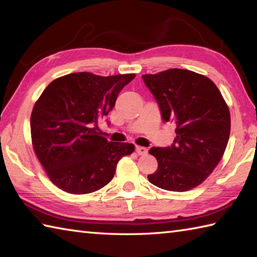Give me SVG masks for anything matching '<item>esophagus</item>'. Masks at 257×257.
Listing matches in <instances>:
<instances>
[{"mask_svg":"<svg viewBox=\"0 0 257 257\" xmlns=\"http://www.w3.org/2000/svg\"><path fill=\"white\" fill-rule=\"evenodd\" d=\"M135 152H136V153H138L139 155H145L146 153H148V149L143 148V146H136V148H135Z\"/></svg>","mask_w":257,"mask_h":257,"instance_id":"esophagus-1","label":"esophagus"}]
</instances>
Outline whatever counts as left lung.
I'll return each instance as SVG.
<instances>
[{"label":"left lung","instance_id":"left-lung-1","mask_svg":"<svg viewBox=\"0 0 257 257\" xmlns=\"http://www.w3.org/2000/svg\"><path fill=\"white\" fill-rule=\"evenodd\" d=\"M142 77L164 121L176 123L174 144L150 149L159 166L148 179L166 191L192 190L207 179L226 149L231 132L227 104L212 80L193 71L170 69Z\"/></svg>","mask_w":257,"mask_h":257}]
</instances>
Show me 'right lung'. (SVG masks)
Masks as SVG:
<instances>
[{
    "label": "right lung",
    "instance_id": "obj_1",
    "mask_svg": "<svg viewBox=\"0 0 257 257\" xmlns=\"http://www.w3.org/2000/svg\"><path fill=\"white\" fill-rule=\"evenodd\" d=\"M135 74L72 73L46 86L31 114V138L51 182L71 194L93 193L113 179L118 161L132 154L130 143L108 142L99 118L111 112Z\"/></svg>",
    "mask_w": 257,
    "mask_h": 257
}]
</instances>
